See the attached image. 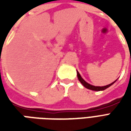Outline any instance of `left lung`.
<instances>
[{"label": "left lung", "mask_w": 131, "mask_h": 131, "mask_svg": "<svg viewBox=\"0 0 131 131\" xmlns=\"http://www.w3.org/2000/svg\"><path fill=\"white\" fill-rule=\"evenodd\" d=\"M77 77H78V79L79 80V81L81 83V84H82L85 88H88V89H90V90H92V91H104L105 89H107V88H109L110 86L114 84V83L116 81V80L115 81H114L113 83H110L109 85H104V86H95V85H92L91 84H89L88 83L85 81L83 79V78L81 77V75L79 73V71H77Z\"/></svg>", "instance_id": "left-lung-1"}]
</instances>
